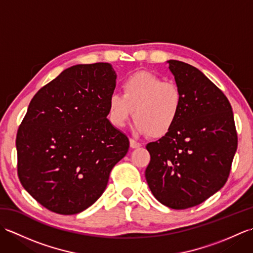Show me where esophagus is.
<instances>
[{"instance_id": "1", "label": "esophagus", "mask_w": 253, "mask_h": 253, "mask_svg": "<svg viewBox=\"0 0 253 253\" xmlns=\"http://www.w3.org/2000/svg\"><path fill=\"white\" fill-rule=\"evenodd\" d=\"M130 148L131 149H137V148H140L141 147V143L137 142L136 140H133V139H130Z\"/></svg>"}]
</instances>
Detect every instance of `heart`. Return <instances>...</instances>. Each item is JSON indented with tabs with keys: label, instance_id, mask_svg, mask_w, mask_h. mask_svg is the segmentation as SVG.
<instances>
[{
	"label": "heart",
	"instance_id": "obj_1",
	"mask_svg": "<svg viewBox=\"0 0 253 253\" xmlns=\"http://www.w3.org/2000/svg\"><path fill=\"white\" fill-rule=\"evenodd\" d=\"M122 89L123 95L112 93L107 101V117L113 126L125 127L133 113V130L140 135L162 137L173 129L182 106L176 84L138 72L124 80Z\"/></svg>",
	"mask_w": 253,
	"mask_h": 253
}]
</instances>
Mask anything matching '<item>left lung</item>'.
Returning <instances> with one entry per match:
<instances>
[{
	"label": "left lung",
	"instance_id": "1",
	"mask_svg": "<svg viewBox=\"0 0 253 253\" xmlns=\"http://www.w3.org/2000/svg\"><path fill=\"white\" fill-rule=\"evenodd\" d=\"M181 91L182 106L175 126L147 144L150 190L175 210L198 206L226 182L237 150L234 114L228 99L206 75L189 64L169 60Z\"/></svg>",
	"mask_w": 253,
	"mask_h": 253
}]
</instances>
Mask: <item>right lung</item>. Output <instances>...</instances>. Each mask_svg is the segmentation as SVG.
<instances>
[{"mask_svg": "<svg viewBox=\"0 0 253 253\" xmlns=\"http://www.w3.org/2000/svg\"><path fill=\"white\" fill-rule=\"evenodd\" d=\"M115 84L111 64H79L30 101L16 137L18 177L50 211L72 215L92 206L128 152L127 136L106 118Z\"/></svg>", "mask_w": 253, "mask_h": 253, "instance_id": "obj_1", "label": "right lung"}]
</instances>
